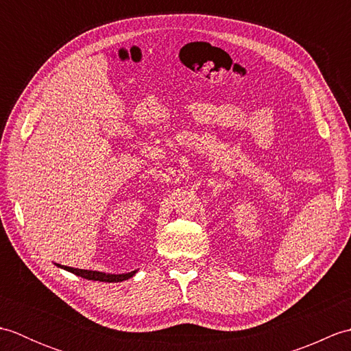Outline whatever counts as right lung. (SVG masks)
I'll list each match as a JSON object with an SVG mask.
<instances>
[{
    "instance_id": "obj_1",
    "label": "right lung",
    "mask_w": 351,
    "mask_h": 351,
    "mask_svg": "<svg viewBox=\"0 0 351 351\" xmlns=\"http://www.w3.org/2000/svg\"><path fill=\"white\" fill-rule=\"evenodd\" d=\"M57 267L63 268V270L73 273L80 276V278L87 279V280H99V282H123L126 279L132 278L138 270H134L130 273H121V274H113V273H104V271H96V270H83V268H73V267H66V265H60L56 264Z\"/></svg>"
}]
</instances>
